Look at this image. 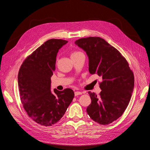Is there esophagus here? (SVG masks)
Returning <instances> with one entry per match:
<instances>
[{
	"label": "esophagus",
	"instance_id": "1",
	"mask_svg": "<svg viewBox=\"0 0 150 150\" xmlns=\"http://www.w3.org/2000/svg\"><path fill=\"white\" fill-rule=\"evenodd\" d=\"M83 93L81 92H80V91H76V92H75V96H79V95H81Z\"/></svg>",
	"mask_w": 150,
	"mask_h": 150
}]
</instances>
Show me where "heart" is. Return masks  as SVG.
Returning <instances> with one entry per match:
<instances>
[{"label": "heart", "instance_id": "obj_1", "mask_svg": "<svg viewBox=\"0 0 150 150\" xmlns=\"http://www.w3.org/2000/svg\"><path fill=\"white\" fill-rule=\"evenodd\" d=\"M82 53L80 52H78V51H75V52H73L72 53V54H71V57H75V56H76V55H78L80 54H81Z\"/></svg>", "mask_w": 150, "mask_h": 150}]
</instances>
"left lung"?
<instances>
[{"label":"left lung","mask_w":150,"mask_h":150,"mask_svg":"<svg viewBox=\"0 0 150 150\" xmlns=\"http://www.w3.org/2000/svg\"><path fill=\"white\" fill-rule=\"evenodd\" d=\"M75 43L87 54L90 74L102 77L99 96L88 92L91 103L86 111L100 125L111 123L122 116L129 104L134 86L132 71L122 54L103 39L88 37Z\"/></svg>","instance_id":"obj_1"}]
</instances>
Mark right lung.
Returning <instances> with one entry per match:
<instances>
[{
	"mask_svg": "<svg viewBox=\"0 0 150 150\" xmlns=\"http://www.w3.org/2000/svg\"><path fill=\"white\" fill-rule=\"evenodd\" d=\"M67 42L58 39L47 41L24 60L18 73L23 107L31 119L45 127L57 123L74 97L70 88L62 91L54 89V93L50 90L57 53Z\"/></svg>",
	"mask_w": 150,
	"mask_h": 150,
	"instance_id": "add662e5",
	"label": "right lung"
}]
</instances>
